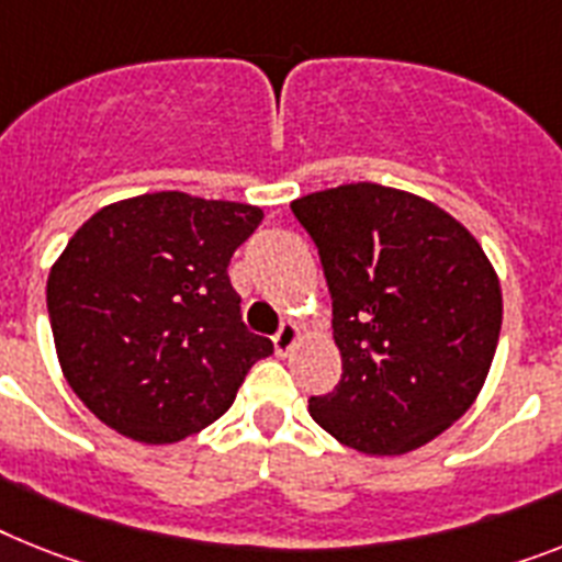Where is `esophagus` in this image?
Segmentation results:
<instances>
[{
	"label": "esophagus",
	"mask_w": 562,
	"mask_h": 562,
	"mask_svg": "<svg viewBox=\"0 0 562 562\" xmlns=\"http://www.w3.org/2000/svg\"><path fill=\"white\" fill-rule=\"evenodd\" d=\"M299 338H301V330H299V324H281V330L272 336V345H276V353L278 356H290V350L295 345H299Z\"/></svg>",
	"instance_id": "obj_1"
}]
</instances>
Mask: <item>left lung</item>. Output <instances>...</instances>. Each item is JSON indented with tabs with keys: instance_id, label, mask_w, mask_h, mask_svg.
Masks as SVG:
<instances>
[{
	"instance_id": "1",
	"label": "left lung",
	"mask_w": 562,
	"mask_h": 562,
	"mask_svg": "<svg viewBox=\"0 0 562 562\" xmlns=\"http://www.w3.org/2000/svg\"><path fill=\"white\" fill-rule=\"evenodd\" d=\"M290 209L318 247L341 353V382L310 398V416L368 457L428 445L474 405L494 361L503 290L488 255L437 203L379 183Z\"/></svg>"
}]
</instances>
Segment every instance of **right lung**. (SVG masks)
Segmentation results:
<instances>
[{
	"mask_svg": "<svg viewBox=\"0 0 562 562\" xmlns=\"http://www.w3.org/2000/svg\"><path fill=\"white\" fill-rule=\"evenodd\" d=\"M261 221L249 203L151 192L74 232L45 299L59 368L97 419L171 445L229 411L249 368L272 353L240 322L226 276Z\"/></svg>",
	"mask_w": 562,
	"mask_h": 562,
	"instance_id": "obj_1",
	"label": "right lung"
}]
</instances>
